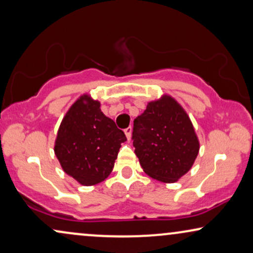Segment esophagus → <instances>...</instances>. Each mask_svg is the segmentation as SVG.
<instances>
[{
  "label": "esophagus",
  "instance_id": "1",
  "mask_svg": "<svg viewBox=\"0 0 253 253\" xmlns=\"http://www.w3.org/2000/svg\"><path fill=\"white\" fill-rule=\"evenodd\" d=\"M125 134H126L127 139H130V135H132V127H127L126 129H125Z\"/></svg>",
  "mask_w": 253,
  "mask_h": 253
}]
</instances>
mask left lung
<instances>
[{
    "label": "left lung",
    "instance_id": "1",
    "mask_svg": "<svg viewBox=\"0 0 253 253\" xmlns=\"http://www.w3.org/2000/svg\"><path fill=\"white\" fill-rule=\"evenodd\" d=\"M132 140L143 171L166 183H174L189 171L200 150L187 112L167 94L150 101L134 119Z\"/></svg>",
    "mask_w": 253,
    "mask_h": 253
}]
</instances>
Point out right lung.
Masks as SVG:
<instances>
[{"instance_id": "obj_1", "label": "right lung", "mask_w": 253, "mask_h": 253, "mask_svg": "<svg viewBox=\"0 0 253 253\" xmlns=\"http://www.w3.org/2000/svg\"><path fill=\"white\" fill-rule=\"evenodd\" d=\"M126 135L100 110V103L82 95L66 112L55 142L63 170L83 185H94L111 174Z\"/></svg>"}]
</instances>
